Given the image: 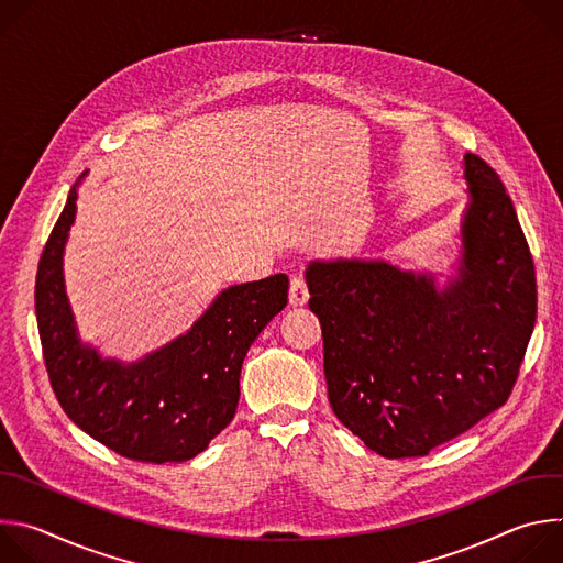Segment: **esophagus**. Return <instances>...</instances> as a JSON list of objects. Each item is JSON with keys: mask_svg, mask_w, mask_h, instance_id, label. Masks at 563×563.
<instances>
[{"mask_svg": "<svg viewBox=\"0 0 563 563\" xmlns=\"http://www.w3.org/2000/svg\"><path fill=\"white\" fill-rule=\"evenodd\" d=\"M309 300V291H307V283L300 274L291 276V287H289V305L291 307H302Z\"/></svg>", "mask_w": 563, "mask_h": 563, "instance_id": "34e87169", "label": "esophagus"}]
</instances>
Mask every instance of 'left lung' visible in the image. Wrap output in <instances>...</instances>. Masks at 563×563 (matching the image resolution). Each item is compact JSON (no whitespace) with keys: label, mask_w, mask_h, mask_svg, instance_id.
<instances>
[{"label":"left lung","mask_w":563,"mask_h":563,"mask_svg":"<svg viewBox=\"0 0 563 563\" xmlns=\"http://www.w3.org/2000/svg\"><path fill=\"white\" fill-rule=\"evenodd\" d=\"M465 178L461 276L443 294L383 261L307 269L332 410L387 459L426 456L501 408L534 328V263L512 200L474 153Z\"/></svg>","instance_id":"obj_1"}]
</instances>
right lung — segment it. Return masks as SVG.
Here are the masks:
<instances>
[{
    "label": "right lung",
    "mask_w": 563,
    "mask_h": 563,
    "mask_svg": "<svg viewBox=\"0 0 563 563\" xmlns=\"http://www.w3.org/2000/svg\"><path fill=\"white\" fill-rule=\"evenodd\" d=\"M75 189L57 218L35 278V313L51 387L68 419L109 450L146 463L200 454L235 415L243 361L287 305L289 280L274 274L224 289L183 339L140 363L102 361L75 339L62 252Z\"/></svg>",
    "instance_id": "add662e5"
}]
</instances>
